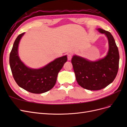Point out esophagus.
I'll return each instance as SVG.
<instances>
[{
	"mask_svg": "<svg viewBox=\"0 0 127 127\" xmlns=\"http://www.w3.org/2000/svg\"><path fill=\"white\" fill-rule=\"evenodd\" d=\"M72 58V55L71 54H68L67 55V58H68V60H70Z\"/></svg>",
	"mask_w": 127,
	"mask_h": 127,
	"instance_id": "34e87169",
	"label": "esophagus"
}]
</instances>
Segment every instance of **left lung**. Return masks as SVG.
Segmentation results:
<instances>
[{"label":"left lung","mask_w":127,"mask_h":127,"mask_svg":"<svg viewBox=\"0 0 127 127\" xmlns=\"http://www.w3.org/2000/svg\"><path fill=\"white\" fill-rule=\"evenodd\" d=\"M104 34L109 42V51L102 59L97 61L88 60L74 55L71 63L79 85L88 90H100L106 87L114 80L117 75L119 53L116 42L110 32L102 29H97Z\"/></svg>","instance_id":"left-lung-1"}]
</instances>
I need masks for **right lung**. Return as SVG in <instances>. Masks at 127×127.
Here are the masks:
<instances>
[{"label":"right lung","mask_w":127,"mask_h":127,"mask_svg":"<svg viewBox=\"0 0 127 127\" xmlns=\"http://www.w3.org/2000/svg\"><path fill=\"white\" fill-rule=\"evenodd\" d=\"M25 33L15 40L10 53L9 64L13 77L17 85L30 93L41 94L50 90L55 85L58 74L67 61V56L57 58L44 67L33 69L27 67L18 54L20 41Z\"/></svg>","instance_id":"add662e5"}]
</instances>
